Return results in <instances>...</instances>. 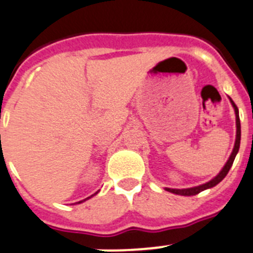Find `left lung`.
Wrapping results in <instances>:
<instances>
[{
	"label": "left lung",
	"instance_id": "left-lung-1",
	"mask_svg": "<svg viewBox=\"0 0 253 253\" xmlns=\"http://www.w3.org/2000/svg\"><path fill=\"white\" fill-rule=\"evenodd\" d=\"M229 102H231L232 107L234 108V115H236V141H234L233 150H232L228 160H227V163L224 164V166L222 168V170H220V171L218 172V174L215 175L213 179H211V180L207 181V183L202 184V185L193 186V188H186V189L165 188V190L172 193V194L184 195V197H192V195L199 194L200 192H203V190H206V189L213 188V186L217 185L218 183H220V181H222L223 179L226 177V175L228 174L229 169H231L232 164H233L234 159H236V155H237L238 150H240V143H241V122H240V115H238V108H237V106L234 104V102L232 101V98H229Z\"/></svg>",
	"mask_w": 253,
	"mask_h": 253
}]
</instances>
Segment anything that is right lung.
I'll list each match as a JSON object with an SVG mask.
<instances>
[{"mask_svg": "<svg viewBox=\"0 0 253 253\" xmlns=\"http://www.w3.org/2000/svg\"><path fill=\"white\" fill-rule=\"evenodd\" d=\"M97 193H98V192H97ZM97 193H94V194H93V195H95V194H97ZM93 195H90V197H93ZM90 197H88V198H87V199H89V198H90ZM87 199H84V200H81V202H78V204H79V203H83V202H85V200H87Z\"/></svg>", "mask_w": 253, "mask_h": 253, "instance_id": "add662e5", "label": "right lung"}]
</instances>
